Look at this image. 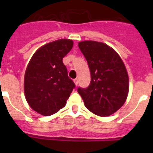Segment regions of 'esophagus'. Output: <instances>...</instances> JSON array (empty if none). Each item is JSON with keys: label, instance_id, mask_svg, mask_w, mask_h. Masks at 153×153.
Segmentation results:
<instances>
[{"label": "esophagus", "instance_id": "1", "mask_svg": "<svg viewBox=\"0 0 153 153\" xmlns=\"http://www.w3.org/2000/svg\"><path fill=\"white\" fill-rule=\"evenodd\" d=\"M73 81H74V83H75V86L78 85V80L77 79V78H75V79H74Z\"/></svg>", "mask_w": 153, "mask_h": 153}]
</instances>
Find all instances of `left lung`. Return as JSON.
Returning <instances> with one entry per match:
<instances>
[{
	"label": "left lung",
	"instance_id": "obj_1",
	"mask_svg": "<svg viewBox=\"0 0 153 153\" xmlns=\"http://www.w3.org/2000/svg\"><path fill=\"white\" fill-rule=\"evenodd\" d=\"M87 61L91 82L86 89L78 88L84 105L101 117L115 113L126 101L129 93V76L122 59L107 44L95 41L78 43Z\"/></svg>",
	"mask_w": 153,
	"mask_h": 153
}]
</instances>
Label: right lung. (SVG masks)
<instances>
[{"instance_id":"right-lung-1","label":"right lung","mask_w":153,"mask_h":153,"mask_svg":"<svg viewBox=\"0 0 153 153\" xmlns=\"http://www.w3.org/2000/svg\"><path fill=\"white\" fill-rule=\"evenodd\" d=\"M73 47L70 39L48 43L36 50L24 75V95L33 110L49 116L64 108L75 87L63 58Z\"/></svg>"}]
</instances>
